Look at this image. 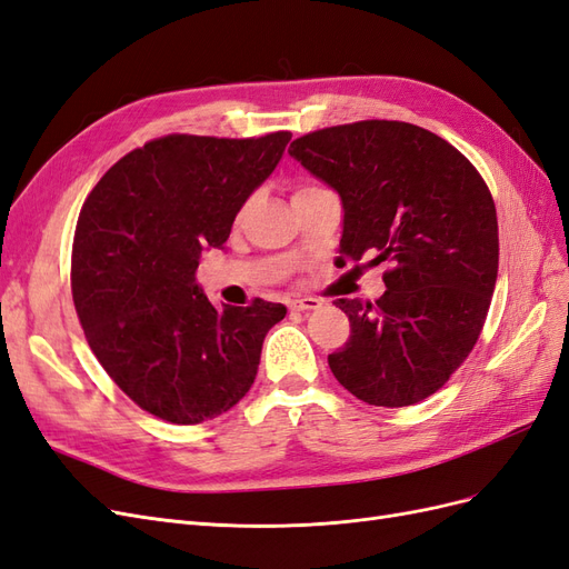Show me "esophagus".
I'll return each instance as SVG.
<instances>
[{
	"instance_id": "34e87169",
	"label": "esophagus",
	"mask_w": 569,
	"mask_h": 569,
	"mask_svg": "<svg viewBox=\"0 0 569 569\" xmlns=\"http://www.w3.org/2000/svg\"><path fill=\"white\" fill-rule=\"evenodd\" d=\"M316 308H320V301L313 297H301V299L289 301V311H316Z\"/></svg>"
}]
</instances>
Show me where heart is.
Returning a JSON list of instances; mask_svg holds the SVG:
<instances>
[{
  "mask_svg": "<svg viewBox=\"0 0 569 569\" xmlns=\"http://www.w3.org/2000/svg\"><path fill=\"white\" fill-rule=\"evenodd\" d=\"M313 189H320V187H316V184H303V187L297 189L295 197H297V194H306V192H313Z\"/></svg>",
  "mask_w": 569,
  "mask_h": 569,
  "instance_id": "1",
  "label": "heart"
}]
</instances>
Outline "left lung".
<instances>
[{"instance_id": "1", "label": "left lung", "mask_w": 569, "mask_h": 569, "mask_svg": "<svg viewBox=\"0 0 569 569\" xmlns=\"http://www.w3.org/2000/svg\"><path fill=\"white\" fill-rule=\"evenodd\" d=\"M308 173L341 199L339 266L387 261L375 303L337 299L351 337L327 356L343 389L370 406H412L441 389L479 339L498 274L487 182L439 134L360 120L291 142Z\"/></svg>"}]
</instances>
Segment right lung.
I'll return each mask as SVG.
<instances>
[{
    "label": "right lung",
    "mask_w": 569,
    "mask_h": 569,
    "mask_svg": "<svg viewBox=\"0 0 569 569\" xmlns=\"http://www.w3.org/2000/svg\"><path fill=\"white\" fill-rule=\"evenodd\" d=\"M291 132L249 140L168 134L126 153L82 203L71 287L90 349L142 410L173 425L228 412L251 389L263 339L287 313L222 306L197 284L203 249L280 163Z\"/></svg>",
    "instance_id": "add662e5"
}]
</instances>
